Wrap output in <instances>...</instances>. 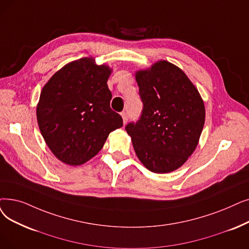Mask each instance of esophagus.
Here are the masks:
<instances>
[{
  "label": "esophagus",
  "mask_w": 249,
  "mask_h": 249,
  "mask_svg": "<svg viewBox=\"0 0 249 249\" xmlns=\"http://www.w3.org/2000/svg\"><path fill=\"white\" fill-rule=\"evenodd\" d=\"M121 116L123 118V123L126 124V122H127V114H126V112H122Z\"/></svg>",
  "instance_id": "esophagus-1"
}]
</instances>
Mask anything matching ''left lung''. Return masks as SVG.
Returning a JSON list of instances; mask_svg holds the SVG:
<instances>
[{"label": "left lung", "mask_w": 249, "mask_h": 249, "mask_svg": "<svg viewBox=\"0 0 249 249\" xmlns=\"http://www.w3.org/2000/svg\"><path fill=\"white\" fill-rule=\"evenodd\" d=\"M136 81L142 111L136 122L126 125V131L149 171H174L198 143L205 117L199 92L184 72L167 61L138 71Z\"/></svg>", "instance_id": "8db88e82"}]
</instances>
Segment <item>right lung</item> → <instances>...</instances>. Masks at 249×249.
I'll use <instances>...</instances> for the list:
<instances>
[{
    "mask_svg": "<svg viewBox=\"0 0 249 249\" xmlns=\"http://www.w3.org/2000/svg\"><path fill=\"white\" fill-rule=\"evenodd\" d=\"M111 69L91 58L67 64L41 90L36 107L39 130L63 163L78 166L103 148L109 134L123 126L110 107Z\"/></svg>",
    "mask_w": 249,
    "mask_h": 249,
    "instance_id": "add662e5",
    "label": "right lung"
}]
</instances>
